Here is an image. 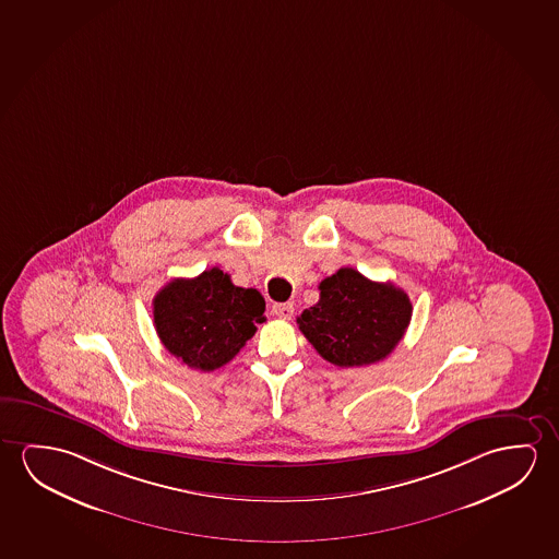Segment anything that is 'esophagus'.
<instances>
[{"instance_id":"34e87169","label":"esophagus","mask_w":559,"mask_h":559,"mask_svg":"<svg viewBox=\"0 0 559 559\" xmlns=\"http://www.w3.org/2000/svg\"><path fill=\"white\" fill-rule=\"evenodd\" d=\"M273 313H275L276 318L290 319L294 316V306L293 304H275L273 306Z\"/></svg>"}]
</instances>
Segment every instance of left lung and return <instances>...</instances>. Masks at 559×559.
I'll list each match as a JSON object with an SVG mask.
<instances>
[{"label": "left lung", "instance_id": "1", "mask_svg": "<svg viewBox=\"0 0 559 559\" xmlns=\"http://www.w3.org/2000/svg\"><path fill=\"white\" fill-rule=\"evenodd\" d=\"M413 318V304L391 283H373L353 266L319 283V301L296 323L326 361L358 368L395 350Z\"/></svg>", "mask_w": 559, "mask_h": 559}]
</instances>
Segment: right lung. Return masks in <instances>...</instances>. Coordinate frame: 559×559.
<instances>
[{"label":"right lung","mask_w":559,"mask_h":559,"mask_svg":"<svg viewBox=\"0 0 559 559\" xmlns=\"http://www.w3.org/2000/svg\"><path fill=\"white\" fill-rule=\"evenodd\" d=\"M265 300L218 266L195 278H174L153 300L164 348L189 368L213 371L233 360L263 323Z\"/></svg>","instance_id":"1"}]
</instances>
